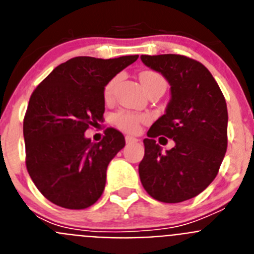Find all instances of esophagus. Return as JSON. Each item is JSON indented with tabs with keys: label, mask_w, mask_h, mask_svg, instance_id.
Here are the masks:
<instances>
[{
	"label": "esophagus",
	"mask_w": 254,
	"mask_h": 254,
	"mask_svg": "<svg viewBox=\"0 0 254 254\" xmlns=\"http://www.w3.org/2000/svg\"><path fill=\"white\" fill-rule=\"evenodd\" d=\"M136 141H138L137 138L132 137V136H126V142L127 143H131V142H136Z\"/></svg>",
	"instance_id": "1"
}]
</instances>
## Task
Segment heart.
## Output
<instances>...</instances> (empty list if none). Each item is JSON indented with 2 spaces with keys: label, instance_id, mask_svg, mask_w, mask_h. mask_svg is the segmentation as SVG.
Listing matches in <instances>:
<instances>
[{
  "label": "heart",
  "instance_id": "b5f03b06",
  "mask_svg": "<svg viewBox=\"0 0 254 254\" xmlns=\"http://www.w3.org/2000/svg\"><path fill=\"white\" fill-rule=\"evenodd\" d=\"M140 81H141V84H142L143 89H146V87L151 86V85H155V84L165 85L164 78L161 77L159 73L152 72V71H143V72H141L140 73ZM116 82H117V77L108 82L107 86H105V90H104L105 98H109V96L112 95ZM141 120H142V117L137 116V114L129 113V112H120V113H117L113 118L114 123H116V125L118 126L121 129H123V131H127V132L138 131Z\"/></svg>",
  "mask_w": 254,
  "mask_h": 254
}]
</instances>
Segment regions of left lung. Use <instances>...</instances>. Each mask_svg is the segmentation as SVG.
<instances>
[{
  "instance_id": "obj_1",
  "label": "left lung",
  "mask_w": 254,
  "mask_h": 254,
  "mask_svg": "<svg viewBox=\"0 0 254 254\" xmlns=\"http://www.w3.org/2000/svg\"><path fill=\"white\" fill-rule=\"evenodd\" d=\"M145 66L170 85L165 113L152 123L143 140L138 165L143 188L167 203L193 198L215 179L228 146V109L219 85L202 64L179 55L141 56ZM176 145L161 151L154 137Z\"/></svg>"
}]
</instances>
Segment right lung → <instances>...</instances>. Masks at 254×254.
<instances>
[{
  "label": "right lung",
  "mask_w": 254,
  "mask_h": 254,
  "mask_svg": "<svg viewBox=\"0 0 254 254\" xmlns=\"http://www.w3.org/2000/svg\"><path fill=\"white\" fill-rule=\"evenodd\" d=\"M137 58H71L31 94L24 118L26 168L55 205L81 210L102 196L108 164L125 147V136L108 128L100 142H91L85 131L103 120L108 82Z\"/></svg>",
  "instance_id": "obj_1"
}]
</instances>
